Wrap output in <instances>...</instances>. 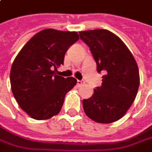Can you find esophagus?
Returning a JSON list of instances; mask_svg holds the SVG:
<instances>
[{
    "instance_id": "34e87169",
    "label": "esophagus",
    "mask_w": 152,
    "mask_h": 152,
    "mask_svg": "<svg viewBox=\"0 0 152 152\" xmlns=\"http://www.w3.org/2000/svg\"><path fill=\"white\" fill-rule=\"evenodd\" d=\"M83 84H84V81L83 80H78L77 81V85L78 86H82Z\"/></svg>"
}]
</instances>
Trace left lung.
<instances>
[{"label":"left lung","instance_id":"obj_1","mask_svg":"<svg viewBox=\"0 0 152 152\" xmlns=\"http://www.w3.org/2000/svg\"><path fill=\"white\" fill-rule=\"evenodd\" d=\"M79 36L89 47L102 72V85L83 100L84 113L99 123L116 122L124 116L134 102L140 84L137 64L122 39L107 30L80 31Z\"/></svg>","mask_w":152,"mask_h":152}]
</instances>
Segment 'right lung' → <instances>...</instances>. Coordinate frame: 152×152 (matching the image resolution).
<instances>
[{
    "label": "right lung",
    "instance_id": "obj_1",
    "mask_svg": "<svg viewBox=\"0 0 152 152\" xmlns=\"http://www.w3.org/2000/svg\"><path fill=\"white\" fill-rule=\"evenodd\" d=\"M78 39L77 32L45 29L34 34L11 66V90L19 106L36 120L58 114L65 94L76 84L73 77L56 74L64 54Z\"/></svg>",
    "mask_w": 152,
    "mask_h": 152
}]
</instances>
